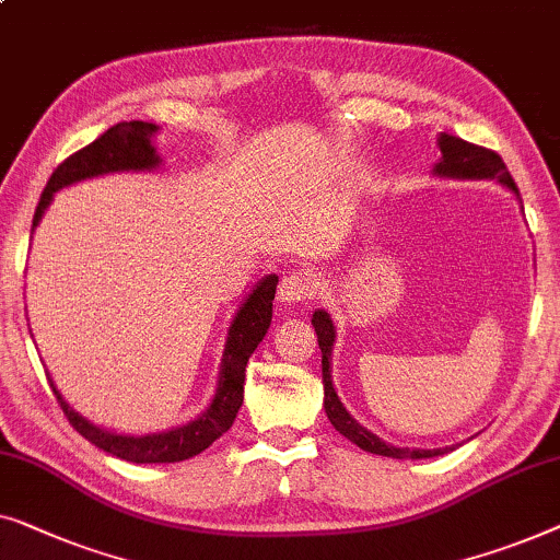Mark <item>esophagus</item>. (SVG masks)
I'll list each match as a JSON object with an SVG mask.
<instances>
[{"label":"esophagus","instance_id":"obj_1","mask_svg":"<svg viewBox=\"0 0 560 560\" xmlns=\"http://www.w3.org/2000/svg\"><path fill=\"white\" fill-rule=\"evenodd\" d=\"M315 290V282L307 272H290L285 278L280 280V288H278V300L280 303H300V300H307L313 295Z\"/></svg>","mask_w":560,"mask_h":560}]
</instances>
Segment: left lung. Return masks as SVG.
Segmentation results:
<instances>
[{
    "label": "left lung",
    "instance_id": "obj_1",
    "mask_svg": "<svg viewBox=\"0 0 560 560\" xmlns=\"http://www.w3.org/2000/svg\"><path fill=\"white\" fill-rule=\"evenodd\" d=\"M436 145H440L442 159L440 164L434 166L436 176H447V179H498L500 184H505L510 191L521 199L517 194V186L510 176L505 161H502L495 151L482 149V145L467 143L457 139L452 133H440L436 139ZM313 328L318 334V346L323 353V407H326V415L330 419V424L336 427V432H340L346 440H351L355 447H361L363 452H371V455H381V457H396V459H424V457H440L444 452H450L452 447H440V450H409V447H394L384 440H378L374 432H369L366 427H361L351 415H348L343 404H340L336 388H334V378H330V353H334V340H336V328L334 320L326 311H315L313 313Z\"/></svg>",
    "mask_w": 560,
    "mask_h": 560
}]
</instances>
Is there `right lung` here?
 Wrapping results in <instances>:
<instances>
[{"mask_svg":"<svg viewBox=\"0 0 560 560\" xmlns=\"http://www.w3.org/2000/svg\"><path fill=\"white\" fill-rule=\"evenodd\" d=\"M159 128L153 124H143V120H131V124H116L108 128L103 136H98L91 145L80 149L62 161L55 168L50 182H47L39 205L35 209V220L32 226H37L43 220L45 209L50 207L52 194L65 189V186L91 179V176L113 174V172H151L161 164L156 149H153L151 136ZM275 288H278V275H267L255 285L253 293L247 295L245 303L234 315L230 334H226V346L222 353V369H220V384H217V394L207 411L176 429L159 434H116L108 429L95 427L85 417H80L68 401L62 399L58 388H55L52 378V394L58 399L60 409L75 432L93 442L95 447L108 452L113 457H120L126 462H136V465H156V462H182L189 459L199 452H205L209 444L232 427L234 417L245 399V369L249 355L260 346L267 328L272 320V300Z\"/></svg>","mask_w":560,"mask_h":560,"instance_id":"right-lung-1","label":"right lung"}]
</instances>
